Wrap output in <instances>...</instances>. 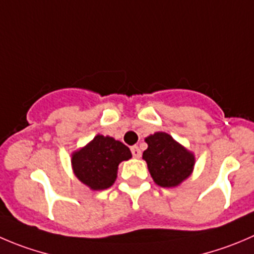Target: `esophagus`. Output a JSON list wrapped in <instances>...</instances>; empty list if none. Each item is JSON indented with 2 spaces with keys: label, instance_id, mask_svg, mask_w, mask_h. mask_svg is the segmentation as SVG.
Listing matches in <instances>:
<instances>
[{
  "label": "esophagus",
  "instance_id": "34e87169",
  "mask_svg": "<svg viewBox=\"0 0 254 254\" xmlns=\"http://www.w3.org/2000/svg\"><path fill=\"white\" fill-rule=\"evenodd\" d=\"M131 152H132V154H133L134 158H139V157H141V154H142L141 149H139L138 146H132L131 147Z\"/></svg>",
  "mask_w": 254,
  "mask_h": 254
}]
</instances>
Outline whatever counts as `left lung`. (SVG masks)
<instances>
[{"instance_id": "8db88e82", "label": "left lung", "mask_w": 254, "mask_h": 254, "mask_svg": "<svg viewBox=\"0 0 254 254\" xmlns=\"http://www.w3.org/2000/svg\"><path fill=\"white\" fill-rule=\"evenodd\" d=\"M148 148L143 152L148 171L161 187H176L190 176L194 154L178 143L166 132H156L147 137Z\"/></svg>"}]
</instances>
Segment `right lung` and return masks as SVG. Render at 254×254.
Here are the masks:
<instances>
[{
	"instance_id": "obj_1",
	"label": "right lung",
	"mask_w": 254,
	"mask_h": 254,
	"mask_svg": "<svg viewBox=\"0 0 254 254\" xmlns=\"http://www.w3.org/2000/svg\"><path fill=\"white\" fill-rule=\"evenodd\" d=\"M132 157L122 142L97 134L87 146L72 153V168L76 177L93 190H106L117 178L118 165Z\"/></svg>"
}]
</instances>
